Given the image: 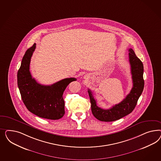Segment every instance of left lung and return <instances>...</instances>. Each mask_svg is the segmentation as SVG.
<instances>
[{
	"instance_id": "obj_1",
	"label": "left lung",
	"mask_w": 161,
	"mask_h": 161,
	"mask_svg": "<svg viewBox=\"0 0 161 161\" xmlns=\"http://www.w3.org/2000/svg\"><path fill=\"white\" fill-rule=\"evenodd\" d=\"M129 52L133 87L130 93L127 95L123 101L109 109H103L98 107L96 100L94 98L91 90L89 89L88 90L92 104V112L94 116L98 120L102 122H113L130 114L136 107L137 100L143 90V65L141 61L137 57L132 48L129 49Z\"/></svg>"
}]
</instances>
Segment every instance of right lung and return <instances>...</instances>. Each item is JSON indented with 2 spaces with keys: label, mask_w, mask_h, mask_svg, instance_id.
<instances>
[{
  "label": "right lung",
  "mask_w": 161,
  "mask_h": 161,
  "mask_svg": "<svg viewBox=\"0 0 161 161\" xmlns=\"http://www.w3.org/2000/svg\"><path fill=\"white\" fill-rule=\"evenodd\" d=\"M35 48L34 44L27 49L18 71V86L21 97L29 112L38 117L58 120L65 114L64 92L69 83L77 79L65 78L51 86L39 84L29 71L31 59Z\"/></svg>",
  "instance_id": "right-lung-1"
}]
</instances>
